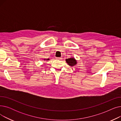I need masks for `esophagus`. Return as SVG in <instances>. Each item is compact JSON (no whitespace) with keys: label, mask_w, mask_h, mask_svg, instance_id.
Here are the masks:
<instances>
[{"label":"esophagus","mask_w":121,"mask_h":121,"mask_svg":"<svg viewBox=\"0 0 121 121\" xmlns=\"http://www.w3.org/2000/svg\"><path fill=\"white\" fill-rule=\"evenodd\" d=\"M56 59H58V60H61L62 58H61V57H56Z\"/></svg>","instance_id":"34e87169"}]
</instances>
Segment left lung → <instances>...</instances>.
<instances>
[{
	"label": "left lung",
	"instance_id": "8db88e82",
	"mask_svg": "<svg viewBox=\"0 0 121 121\" xmlns=\"http://www.w3.org/2000/svg\"><path fill=\"white\" fill-rule=\"evenodd\" d=\"M66 61L69 65H70L71 66H73L77 64V61L74 57H72V58L66 59Z\"/></svg>",
	"mask_w": 121,
	"mask_h": 121
}]
</instances>
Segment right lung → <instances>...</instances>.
Wrapping results in <instances>:
<instances>
[{
  "instance_id": "1",
  "label": "right lung",
  "mask_w": 121,
  "mask_h": 121,
  "mask_svg": "<svg viewBox=\"0 0 121 121\" xmlns=\"http://www.w3.org/2000/svg\"><path fill=\"white\" fill-rule=\"evenodd\" d=\"M43 60H49V59H44Z\"/></svg>"
}]
</instances>
